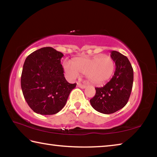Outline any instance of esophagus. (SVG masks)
<instances>
[{
	"instance_id": "1",
	"label": "esophagus",
	"mask_w": 157,
	"mask_h": 157,
	"mask_svg": "<svg viewBox=\"0 0 157 157\" xmlns=\"http://www.w3.org/2000/svg\"><path fill=\"white\" fill-rule=\"evenodd\" d=\"M77 86H78L79 88H80V89H85L86 87V85H84V84H81V83H79V82H78V84H77Z\"/></svg>"
}]
</instances>
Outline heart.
<instances>
[{
    "mask_svg": "<svg viewBox=\"0 0 157 157\" xmlns=\"http://www.w3.org/2000/svg\"><path fill=\"white\" fill-rule=\"evenodd\" d=\"M63 68L69 78L75 79L80 73L86 75L91 83L100 84L112 76L115 70V63L110 56L98 55L93 57L74 58L72 63H63Z\"/></svg>",
    "mask_w": 157,
    "mask_h": 157,
    "instance_id": "obj_1",
    "label": "heart"
}]
</instances>
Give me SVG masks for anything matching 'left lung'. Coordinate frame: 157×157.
I'll use <instances>...</instances> for the list:
<instances>
[{
  "label": "left lung",
  "mask_w": 157,
  "mask_h": 157,
  "mask_svg": "<svg viewBox=\"0 0 157 157\" xmlns=\"http://www.w3.org/2000/svg\"><path fill=\"white\" fill-rule=\"evenodd\" d=\"M116 64L113 78L103 87L95 88V96L90 100L94 109L105 114L113 113L128 102L134 80V71L129 59L119 52H111Z\"/></svg>",
  "instance_id": "8db88e82"
}]
</instances>
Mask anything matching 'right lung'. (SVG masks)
Segmentation results:
<instances>
[{"instance_id": "obj_1", "label": "right lung", "mask_w": 157, "mask_h": 157, "mask_svg": "<svg viewBox=\"0 0 157 157\" xmlns=\"http://www.w3.org/2000/svg\"><path fill=\"white\" fill-rule=\"evenodd\" d=\"M63 55L44 47L28 55L23 64L21 85L25 100L32 109L41 115H52L64 107L76 83L70 84L63 75Z\"/></svg>"}]
</instances>
